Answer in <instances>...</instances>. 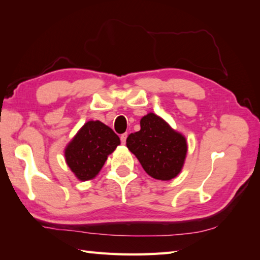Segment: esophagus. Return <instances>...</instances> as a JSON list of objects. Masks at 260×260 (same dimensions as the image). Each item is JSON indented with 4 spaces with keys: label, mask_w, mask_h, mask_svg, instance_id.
<instances>
[{
    "label": "esophagus",
    "mask_w": 260,
    "mask_h": 260,
    "mask_svg": "<svg viewBox=\"0 0 260 260\" xmlns=\"http://www.w3.org/2000/svg\"><path fill=\"white\" fill-rule=\"evenodd\" d=\"M126 137H128V134H123V135H121V137H120V139H121V143H122V145H125V141H126Z\"/></svg>",
    "instance_id": "esophagus-1"
}]
</instances>
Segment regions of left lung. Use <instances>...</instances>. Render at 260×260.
Segmentation results:
<instances>
[{
	"label": "left lung",
	"mask_w": 260,
	"mask_h": 260,
	"mask_svg": "<svg viewBox=\"0 0 260 260\" xmlns=\"http://www.w3.org/2000/svg\"><path fill=\"white\" fill-rule=\"evenodd\" d=\"M140 126L126 138V147L150 177L162 181L176 178L186 160V138L152 112L141 118Z\"/></svg>",
	"instance_id": "left-lung-1"
}]
</instances>
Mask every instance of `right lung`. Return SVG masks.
I'll list each match as a JSON object with an SVG mask.
<instances>
[{"instance_id":"obj_1","label":"right lung","mask_w":260,"mask_h":260,"mask_svg":"<svg viewBox=\"0 0 260 260\" xmlns=\"http://www.w3.org/2000/svg\"><path fill=\"white\" fill-rule=\"evenodd\" d=\"M119 145L120 138L111 128L99 120H90L66 147V162L79 180H91Z\"/></svg>"}]
</instances>
